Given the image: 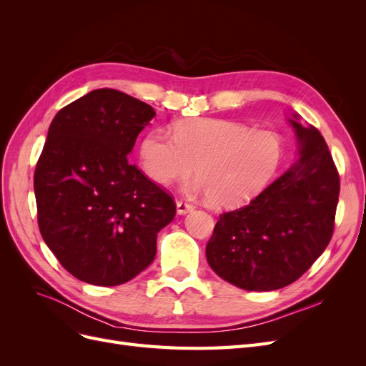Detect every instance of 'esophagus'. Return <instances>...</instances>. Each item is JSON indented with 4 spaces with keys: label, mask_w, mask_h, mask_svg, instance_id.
Returning a JSON list of instances; mask_svg holds the SVG:
<instances>
[{
    "label": "esophagus",
    "mask_w": 366,
    "mask_h": 366,
    "mask_svg": "<svg viewBox=\"0 0 366 366\" xmlns=\"http://www.w3.org/2000/svg\"><path fill=\"white\" fill-rule=\"evenodd\" d=\"M194 210V206L189 203H184V202H177V214L179 215H186L189 214Z\"/></svg>",
    "instance_id": "1"
}]
</instances>
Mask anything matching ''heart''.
Listing matches in <instances>:
<instances>
[{"mask_svg":"<svg viewBox=\"0 0 366 366\" xmlns=\"http://www.w3.org/2000/svg\"><path fill=\"white\" fill-rule=\"evenodd\" d=\"M284 157L280 136L223 119H192L174 127L172 136L152 129L143 137L139 159L151 182L166 186L194 171L187 194H207L210 204L238 206L270 184Z\"/></svg>","mask_w":366,"mask_h":366,"instance_id":"b5f03b06","label":"heart"}]
</instances>
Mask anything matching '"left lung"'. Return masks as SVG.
<instances>
[{
	"label": "left lung",
	"mask_w": 366,
	"mask_h": 366,
	"mask_svg": "<svg viewBox=\"0 0 366 366\" xmlns=\"http://www.w3.org/2000/svg\"><path fill=\"white\" fill-rule=\"evenodd\" d=\"M297 160L247 204L221 214L206 259L219 278L249 292L295 282L333 235L339 175L327 143L301 116L287 117Z\"/></svg>",
	"instance_id": "obj_1"
}]
</instances>
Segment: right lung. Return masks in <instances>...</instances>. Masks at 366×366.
<instances>
[{
    "mask_svg": "<svg viewBox=\"0 0 366 366\" xmlns=\"http://www.w3.org/2000/svg\"><path fill=\"white\" fill-rule=\"evenodd\" d=\"M154 116L139 99L99 88L51 120L35 171L38 224L62 267L84 282L134 278L175 217L172 198L128 162Z\"/></svg>",
    "mask_w": 366,
    "mask_h": 366,
    "instance_id": "1",
    "label": "right lung"
}]
</instances>
